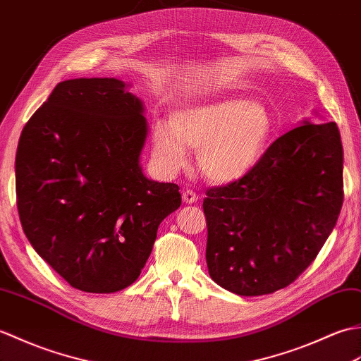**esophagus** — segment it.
<instances>
[{
    "instance_id": "34e87169",
    "label": "esophagus",
    "mask_w": 361,
    "mask_h": 361,
    "mask_svg": "<svg viewBox=\"0 0 361 361\" xmlns=\"http://www.w3.org/2000/svg\"><path fill=\"white\" fill-rule=\"evenodd\" d=\"M182 199H183V202H185V204H195V202H197L199 196L195 193L193 190H185V191H183V195H182Z\"/></svg>"
}]
</instances>
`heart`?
Masks as SVG:
<instances>
[{"label": "heart", "mask_w": 361, "mask_h": 361, "mask_svg": "<svg viewBox=\"0 0 361 361\" xmlns=\"http://www.w3.org/2000/svg\"><path fill=\"white\" fill-rule=\"evenodd\" d=\"M274 133V116L264 103L238 95L204 100L176 109L171 125L154 123L151 156L165 176H174L188 165L190 149H197L204 178L231 183L258 166Z\"/></svg>", "instance_id": "1"}]
</instances>
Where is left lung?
Here are the masks:
<instances>
[{
    "instance_id": "1",
    "label": "left lung",
    "mask_w": 361,
    "mask_h": 361,
    "mask_svg": "<svg viewBox=\"0 0 361 361\" xmlns=\"http://www.w3.org/2000/svg\"><path fill=\"white\" fill-rule=\"evenodd\" d=\"M341 205L338 126L304 120L243 179L207 191L208 274L241 296L284 289L317 258Z\"/></svg>"
}]
</instances>
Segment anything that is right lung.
<instances>
[{"label": "right lung", "instance_id": "obj_1", "mask_svg": "<svg viewBox=\"0 0 361 361\" xmlns=\"http://www.w3.org/2000/svg\"><path fill=\"white\" fill-rule=\"evenodd\" d=\"M117 78L54 87L23 128L15 159L20 221L35 252L78 290L131 286L157 228L182 202L142 171L143 102Z\"/></svg>", "mask_w": 361, "mask_h": 361}]
</instances>
